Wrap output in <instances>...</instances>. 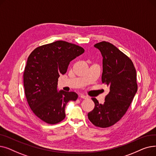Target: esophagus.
Returning a JSON list of instances; mask_svg holds the SVG:
<instances>
[{"label": "esophagus", "mask_w": 156, "mask_h": 156, "mask_svg": "<svg viewBox=\"0 0 156 156\" xmlns=\"http://www.w3.org/2000/svg\"><path fill=\"white\" fill-rule=\"evenodd\" d=\"M80 97L81 98H82V99H88V97H87V96H86V95H83V94H81V95H80Z\"/></svg>", "instance_id": "1"}]
</instances>
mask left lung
I'll return each instance as SVG.
<instances>
[{
  "instance_id": "1",
  "label": "left lung",
  "mask_w": 156,
  "mask_h": 156,
  "mask_svg": "<svg viewBox=\"0 0 156 156\" xmlns=\"http://www.w3.org/2000/svg\"><path fill=\"white\" fill-rule=\"evenodd\" d=\"M94 47L102 55V81L109 92L103 104L92 98L95 108L88 118L95 126L108 128L121 119L132 103L137 92L136 73L132 60L112 44L104 41Z\"/></svg>"
}]
</instances>
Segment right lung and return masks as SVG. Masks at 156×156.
<instances>
[{"label": "right lung", "mask_w": 156, "mask_h": 156, "mask_svg": "<svg viewBox=\"0 0 156 156\" xmlns=\"http://www.w3.org/2000/svg\"><path fill=\"white\" fill-rule=\"evenodd\" d=\"M84 51L78 45L58 40L36 48L29 55L23 75L25 95L32 111L47 123L62 121L67 103L77 99L75 92H58L57 81L69 62Z\"/></svg>", "instance_id": "1"}]
</instances>
